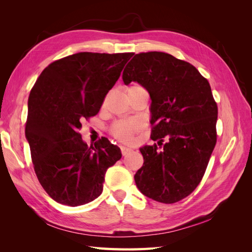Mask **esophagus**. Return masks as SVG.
Instances as JSON below:
<instances>
[{
  "mask_svg": "<svg viewBox=\"0 0 252 252\" xmlns=\"http://www.w3.org/2000/svg\"><path fill=\"white\" fill-rule=\"evenodd\" d=\"M121 150H122V154H123V156H127L128 154H130V152L132 151L131 148H128L126 146H121Z\"/></svg>",
  "mask_w": 252,
  "mask_h": 252,
  "instance_id": "esophagus-1",
  "label": "esophagus"
}]
</instances>
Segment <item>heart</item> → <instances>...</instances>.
Returning <instances> with one entry per match:
<instances>
[{"mask_svg": "<svg viewBox=\"0 0 252 252\" xmlns=\"http://www.w3.org/2000/svg\"><path fill=\"white\" fill-rule=\"evenodd\" d=\"M141 87L140 85H132L128 88L134 89ZM141 124L136 121H119L111 127V133L117 140L121 142H130L134 135L140 131Z\"/></svg>", "mask_w": 252, "mask_h": 252, "instance_id": "obj_1", "label": "heart"}]
</instances>
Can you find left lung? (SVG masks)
<instances>
[{
    "instance_id": "left-lung-1",
    "label": "left lung",
    "mask_w": 252,
    "mask_h": 252,
    "mask_svg": "<svg viewBox=\"0 0 252 252\" xmlns=\"http://www.w3.org/2000/svg\"><path fill=\"white\" fill-rule=\"evenodd\" d=\"M123 81L147 89L150 138L158 141V148L140 149L144 164L134 175L136 186L159 203L185 199L201 183L217 144L218 105L209 82L193 65L159 51L135 55Z\"/></svg>"
}]
</instances>
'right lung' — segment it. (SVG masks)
Wrapping results in <instances>:
<instances>
[{
    "mask_svg": "<svg viewBox=\"0 0 252 252\" xmlns=\"http://www.w3.org/2000/svg\"><path fill=\"white\" fill-rule=\"evenodd\" d=\"M133 52H79L49 64L30 91L25 135L37 180L56 202L87 204L103 191L109 167L122 158L108 139L88 147L80 129L100 111Z\"/></svg>",
    "mask_w": 252,
    "mask_h": 252,
    "instance_id": "add662e5",
    "label": "right lung"
}]
</instances>
